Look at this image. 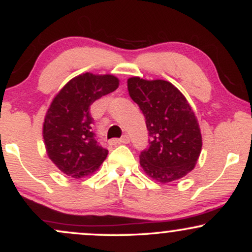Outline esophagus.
I'll return each instance as SVG.
<instances>
[{
    "mask_svg": "<svg viewBox=\"0 0 252 252\" xmlns=\"http://www.w3.org/2000/svg\"><path fill=\"white\" fill-rule=\"evenodd\" d=\"M118 142L123 143V144H128L130 142V137H129L128 135H124V136H122V137L120 138V140H118Z\"/></svg>",
    "mask_w": 252,
    "mask_h": 252,
    "instance_id": "obj_1",
    "label": "esophagus"
}]
</instances>
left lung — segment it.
I'll list each match as a JSON object with an SVG mask.
<instances>
[{
  "instance_id": "left-lung-1",
  "label": "left lung",
  "mask_w": 252,
  "mask_h": 252,
  "mask_svg": "<svg viewBox=\"0 0 252 252\" xmlns=\"http://www.w3.org/2000/svg\"><path fill=\"white\" fill-rule=\"evenodd\" d=\"M131 99L146 118L149 144L140 163L161 184L181 179L194 168L201 152V132L194 112L184 94L166 80L128 79Z\"/></svg>"
}]
</instances>
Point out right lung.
<instances>
[{"instance_id":"1","label":"right lung","mask_w":252,"mask_h":252,"mask_svg":"<svg viewBox=\"0 0 252 252\" xmlns=\"http://www.w3.org/2000/svg\"><path fill=\"white\" fill-rule=\"evenodd\" d=\"M118 85L120 80L111 74L86 72L71 79L54 97L43 122V141L48 158L66 175L80 179L92 174L106 158L108 150L92 131L90 106Z\"/></svg>"}]
</instances>
